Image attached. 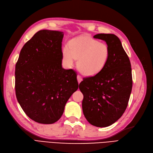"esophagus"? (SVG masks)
Wrapping results in <instances>:
<instances>
[{
    "instance_id": "34e87169",
    "label": "esophagus",
    "mask_w": 153,
    "mask_h": 153,
    "mask_svg": "<svg viewBox=\"0 0 153 153\" xmlns=\"http://www.w3.org/2000/svg\"><path fill=\"white\" fill-rule=\"evenodd\" d=\"M77 80H78V84H80V82H82V77H81L80 75H77Z\"/></svg>"
}]
</instances>
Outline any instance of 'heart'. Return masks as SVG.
Here are the masks:
<instances>
[{
  "instance_id": "b5f03b06",
  "label": "heart",
  "mask_w": 153,
  "mask_h": 153,
  "mask_svg": "<svg viewBox=\"0 0 153 153\" xmlns=\"http://www.w3.org/2000/svg\"><path fill=\"white\" fill-rule=\"evenodd\" d=\"M110 55L108 45L89 35L70 40L68 46L62 49V57L65 66L72 67L75 59H78L76 67L78 71L88 76H94L103 71L109 62Z\"/></svg>"
}]
</instances>
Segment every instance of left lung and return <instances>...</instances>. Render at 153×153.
<instances>
[{"label": "left lung", "mask_w": 153, "mask_h": 153, "mask_svg": "<svg viewBox=\"0 0 153 153\" xmlns=\"http://www.w3.org/2000/svg\"><path fill=\"white\" fill-rule=\"evenodd\" d=\"M93 37L108 45L110 59L100 73L84 78L79 89L84 95L82 110L87 120L94 126L105 127L117 122L127 108L133 86L131 65L117 36L100 33Z\"/></svg>", "instance_id": "1"}]
</instances>
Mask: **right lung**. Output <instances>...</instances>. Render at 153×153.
Returning <instances> with one entry per match:
<instances>
[{
  "mask_svg": "<svg viewBox=\"0 0 153 153\" xmlns=\"http://www.w3.org/2000/svg\"><path fill=\"white\" fill-rule=\"evenodd\" d=\"M62 31L43 30L24 44L15 66V92L33 120L51 124L78 88L76 74L62 66Z\"/></svg>",
  "mask_w": 153,
  "mask_h": 153,
  "instance_id": "obj_1",
  "label": "right lung"
}]
</instances>
